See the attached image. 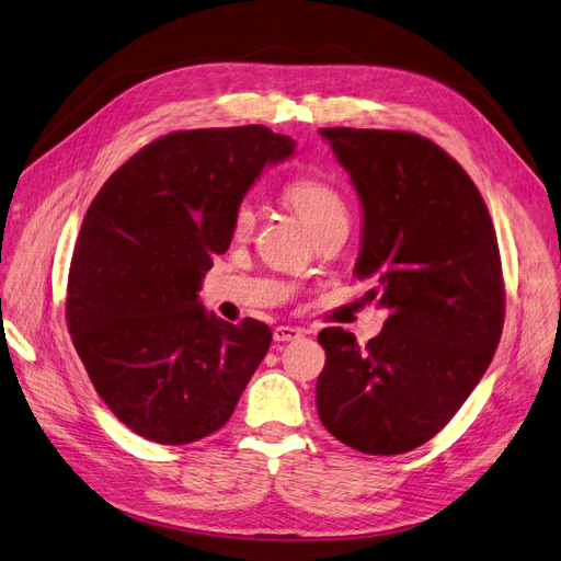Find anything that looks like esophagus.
Wrapping results in <instances>:
<instances>
[{
	"mask_svg": "<svg viewBox=\"0 0 561 561\" xmlns=\"http://www.w3.org/2000/svg\"><path fill=\"white\" fill-rule=\"evenodd\" d=\"M301 336V330L299 328H290V325H278L274 330V342L283 344V342H295V339Z\"/></svg>",
	"mask_w": 561,
	"mask_h": 561,
	"instance_id": "1",
	"label": "esophagus"
}]
</instances>
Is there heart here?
Segmentation results:
<instances>
[{
	"instance_id": "heart-1",
	"label": "heart",
	"mask_w": 561,
	"mask_h": 561,
	"mask_svg": "<svg viewBox=\"0 0 561 561\" xmlns=\"http://www.w3.org/2000/svg\"><path fill=\"white\" fill-rule=\"evenodd\" d=\"M285 201L299 213L309 231H320L336 225H348V208L344 196L336 192V186L328 180L316 175H299L285 184ZM233 233L245 236L254 227V208L248 201L239 203L233 210Z\"/></svg>"
}]
</instances>
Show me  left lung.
I'll use <instances>...</instances> for the list:
<instances>
[{"mask_svg": "<svg viewBox=\"0 0 561 561\" xmlns=\"http://www.w3.org/2000/svg\"><path fill=\"white\" fill-rule=\"evenodd\" d=\"M363 206L355 276L388 311L367 346L318 334V416L344 445L404 454L443 431L503 332L501 254L489 210L445 149L402 130L320 128Z\"/></svg>", "mask_w": 561, "mask_h": 561, "instance_id": "8db88e82", "label": "left lung"}]
</instances>
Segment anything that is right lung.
<instances>
[{"label":"right lung","mask_w":561,"mask_h":561,"mask_svg":"<svg viewBox=\"0 0 561 561\" xmlns=\"http://www.w3.org/2000/svg\"><path fill=\"white\" fill-rule=\"evenodd\" d=\"M295 140L264 126L178 130L133 154L83 217L67 280V328L98 396L157 445L219 431L271 346L201 304L233 210Z\"/></svg>","instance_id":"1"}]
</instances>
